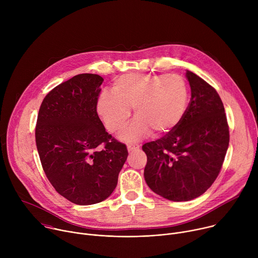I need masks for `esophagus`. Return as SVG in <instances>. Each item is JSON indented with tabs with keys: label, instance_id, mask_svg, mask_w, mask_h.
Masks as SVG:
<instances>
[{
	"label": "esophagus",
	"instance_id": "34e87169",
	"mask_svg": "<svg viewBox=\"0 0 258 258\" xmlns=\"http://www.w3.org/2000/svg\"><path fill=\"white\" fill-rule=\"evenodd\" d=\"M140 149V145H127L128 152H134Z\"/></svg>",
	"mask_w": 258,
	"mask_h": 258
}]
</instances>
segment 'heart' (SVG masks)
<instances>
[{"mask_svg": "<svg viewBox=\"0 0 258 258\" xmlns=\"http://www.w3.org/2000/svg\"><path fill=\"white\" fill-rule=\"evenodd\" d=\"M112 91L102 92L97 99V113L110 133L121 131L131 116L137 117L120 135L136 142L154 132L163 136L175 130L185 117L189 104V88L177 75L126 73L117 78Z\"/></svg>", "mask_w": 258, "mask_h": 258, "instance_id": "1", "label": "heart"}]
</instances>
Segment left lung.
I'll use <instances>...</instances> for the list:
<instances>
[{"instance_id": "1", "label": "left lung", "mask_w": 258, "mask_h": 258, "mask_svg": "<svg viewBox=\"0 0 258 258\" xmlns=\"http://www.w3.org/2000/svg\"><path fill=\"white\" fill-rule=\"evenodd\" d=\"M191 100L179 125L161 139L146 143L144 177L149 188L171 201L201 196L217 177L229 147L224 104L204 80L187 70Z\"/></svg>"}]
</instances>
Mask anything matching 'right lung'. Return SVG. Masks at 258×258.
<instances>
[{
    "mask_svg": "<svg viewBox=\"0 0 258 258\" xmlns=\"http://www.w3.org/2000/svg\"><path fill=\"white\" fill-rule=\"evenodd\" d=\"M103 81L83 73L60 84L45 97L36 121L44 171L55 190L78 205L96 204L111 195L128 155L126 146L106 132L98 116Z\"/></svg>",
    "mask_w": 258,
    "mask_h": 258,
    "instance_id": "add662e5",
    "label": "right lung"
}]
</instances>
